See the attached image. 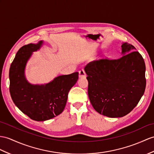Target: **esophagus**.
Masks as SVG:
<instances>
[{
	"mask_svg": "<svg viewBox=\"0 0 154 154\" xmlns=\"http://www.w3.org/2000/svg\"><path fill=\"white\" fill-rule=\"evenodd\" d=\"M86 76V74L84 69H81L79 71V77L80 78H85Z\"/></svg>",
	"mask_w": 154,
	"mask_h": 154,
	"instance_id": "esophagus-1",
	"label": "esophagus"
}]
</instances>
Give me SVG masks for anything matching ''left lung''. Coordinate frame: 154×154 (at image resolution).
Here are the masks:
<instances>
[{"instance_id": "obj_1", "label": "left lung", "mask_w": 154, "mask_h": 154, "mask_svg": "<svg viewBox=\"0 0 154 154\" xmlns=\"http://www.w3.org/2000/svg\"><path fill=\"white\" fill-rule=\"evenodd\" d=\"M122 57L89 63L88 96L93 108L109 118H121L132 111L144 95L146 66L133 45H122Z\"/></svg>"}]
</instances>
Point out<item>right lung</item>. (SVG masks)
Here are the masks:
<instances>
[{"mask_svg":"<svg viewBox=\"0 0 154 154\" xmlns=\"http://www.w3.org/2000/svg\"><path fill=\"white\" fill-rule=\"evenodd\" d=\"M44 41L29 44L17 52L9 71L10 93L16 106L37 122L53 118L62 113L70 89L76 83L78 72L55 77L44 84H32L25 77V68L32 52L39 50Z\"/></svg>","mask_w":154,"mask_h":154,"instance_id":"1","label":"right lung"}]
</instances>
